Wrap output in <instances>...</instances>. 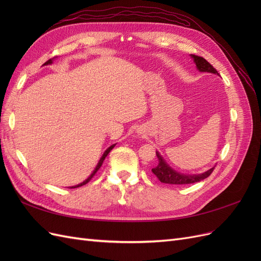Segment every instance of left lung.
Listing matches in <instances>:
<instances>
[{
	"label": "left lung",
	"mask_w": 261,
	"mask_h": 261,
	"mask_svg": "<svg viewBox=\"0 0 261 261\" xmlns=\"http://www.w3.org/2000/svg\"><path fill=\"white\" fill-rule=\"evenodd\" d=\"M191 57L194 59V62L196 63V66L198 68L200 72H208V73H212V74H218L217 69L213 67L210 63L204 60L201 57H198V55H194L191 54ZM156 156H158V165L155 168H153L151 171L153 174L158 177L161 183L164 184H175V185H183V184H193V183H197V181H200L204 178H207L212 171L215 170V168H211L210 170H208L207 172L202 173V174H198V175H185L181 174V173L176 172L175 170H173L170 165H168V163L163 160V158L160 155L159 152H155Z\"/></svg>",
	"instance_id": "obj_1"
}]
</instances>
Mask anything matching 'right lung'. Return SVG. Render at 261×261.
I'll return each instance as SVG.
<instances>
[{"mask_svg": "<svg viewBox=\"0 0 261 261\" xmlns=\"http://www.w3.org/2000/svg\"><path fill=\"white\" fill-rule=\"evenodd\" d=\"M54 59V58H53ZM53 59H50L49 61H46L45 63H44V65H48V64H51V63H52V61H53ZM114 146L115 145H112V146H110L107 150H106V151H105V153L103 154H102V156H101V159H100V161L98 162V164H97V167H96V169H94L93 170V172L91 173V174H90V176L88 177V178H87L86 180H84L83 181V183H81V184H78V185H76V186H72V187H70V188H77V187H80V186H83V185H85V184H87V183H88V181L93 177V175L94 174H96V173H97V171L101 168V165H102V163H103V161H105V159H106V156L109 154V152L110 151H111V150L114 148Z\"/></svg>", "mask_w": 261, "mask_h": 261, "instance_id": "right-lung-1", "label": "right lung"}]
</instances>
